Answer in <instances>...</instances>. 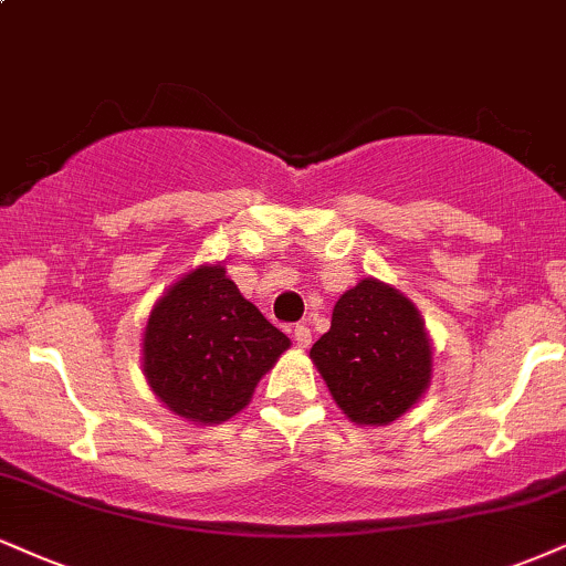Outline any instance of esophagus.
I'll return each instance as SVG.
<instances>
[{
  "label": "esophagus",
  "instance_id": "1",
  "mask_svg": "<svg viewBox=\"0 0 566 566\" xmlns=\"http://www.w3.org/2000/svg\"><path fill=\"white\" fill-rule=\"evenodd\" d=\"M292 337H295V343L301 345V348H308L311 345V329L305 324H297L295 329H292Z\"/></svg>",
  "mask_w": 566,
  "mask_h": 566
}]
</instances>
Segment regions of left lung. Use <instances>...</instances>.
<instances>
[{
  "label": "left lung",
  "instance_id": "1",
  "mask_svg": "<svg viewBox=\"0 0 566 566\" xmlns=\"http://www.w3.org/2000/svg\"><path fill=\"white\" fill-rule=\"evenodd\" d=\"M337 406L358 424H387L430 382L432 350L417 308L377 279L345 292L311 348Z\"/></svg>",
  "mask_w": 566,
  "mask_h": 566
}]
</instances>
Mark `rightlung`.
I'll return each instance as SVG.
<instances>
[{"label": "right lung", "instance_id": "add662e5", "mask_svg": "<svg viewBox=\"0 0 566 566\" xmlns=\"http://www.w3.org/2000/svg\"><path fill=\"white\" fill-rule=\"evenodd\" d=\"M290 339L244 301L223 265H202L160 297L145 332V374L184 419L218 424L248 406Z\"/></svg>", "mask_w": 566, "mask_h": 566}]
</instances>
